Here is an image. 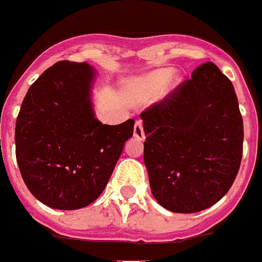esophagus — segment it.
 Masks as SVG:
<instances>
[{
    "label": "esophagus",
    "mask_w": 262,
    "mask_h": 262,
    "mask_svg": "<svg viewBox=\"0 0 262 262\" xmlns=\"http://www.w3.org/2000/svg\"><path fill=\"white\" fill-rule=\"evenodd\" d=\"M134 136L138 138V139L143 140L144 139V131H143V124L140 120L135 123V126H134Z\"/></svg>",
    "instance_id": "esophagus-1"
}]
</instances>
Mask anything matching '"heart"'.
<instances>
[{
    "label": "heart",
    "instance_id": "b5f03b06",
    "mask_svg": "<svg viewBox=\"0 0 262 262\" xmlns=\"http://www.w3.org/2000/svg\"><path fill=\"white\" fill-rule=\"evenodd\" d=\"M170 76V69H159L140 77L133 85V97L136 101H148L157 96Z\"/></svg>",
    "mask_w": 262,
    "mask_h": 262
}]
</instances>
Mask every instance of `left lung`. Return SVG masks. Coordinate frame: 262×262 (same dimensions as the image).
Wrapping results in <instances>:
<instances>
[{"mask_svg": "<svg viewBox=\"0 0 262 262\" xmlns=\"http://www.w3.org/2000/svg\"><path fill=\"white\" fill-rule=\"evenodd\" d=\"M152 195L174 213L213 206L232 187L243 158L244 124L232 81L205 62L140 114Z\"/></svg>", "mask_w": 262, "mask_h": 262, "instance_id": "8db88e82", "label": "left lung"}]
</instances>
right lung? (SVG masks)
I'll use <instances>...</instances> for the list:
<instances>
[{"label":"right lung","instance_id":"obj_1","mask_svg":"<svg viewBox=\"0 0 262 262\" xmlns=\"http://www.w3.org/2000/svg\"><path fill=\"white\" fill-rule=\"evenodd\" d=\"M87 62L58 61L24 97L16 122V158L29 191L58 210H76L107 186L135 120L118 126L95 118Z\"/></svg>","mask_w":262,"mask_h":262}]
</instances>
